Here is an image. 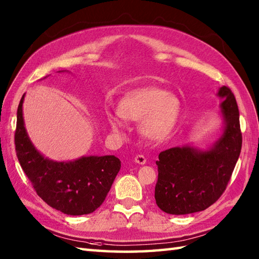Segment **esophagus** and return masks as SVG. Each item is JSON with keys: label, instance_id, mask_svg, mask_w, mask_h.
I'll list each match as a JSON object with an SVG mask.
<instances>
[{"label": "esophagus", "instance_id": "1", "mask_svg": "<svg viewBox=\"0 0 259 259\" xmlns=\"http://www.w3.org/2000/svg\"><path fill=\"white\" fill-rule=\"evenodd\" d=\"M135 161L137 163H139V164H145L146 161H147V159H146V157L144 155H137L135 157Z\"/></svg>", "mask_w": 259, "mask_h": 259}]
</instances>
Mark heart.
I'll return each mask as SVG.
<instances>
[{
	"label": "heart",
	"mask_w": 259,
	"mask_h": 259,
	"mask_svg": "<svg viewBox=\"0 0 259 259\" xmlns=\"http://www.w3.org/2000/svg\"><path fill=\"white\" fill-rule=\"evenodd\" d=\"M180 110L178 99L157 87H142L129 92L120 102L119 112L110 114L114 130L123 126V119L141 120V131L151 140H162L171 133Z\"/></svg>",
	"instance_id": "obj_1"
}]
</instances>
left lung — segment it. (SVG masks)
<instances>
[{
	"mask_svg": "<svg viewBox=\"0 0 259 259\" xmlns=\"http://www.w3.org/2000/svg\"><path fill=\"white\" fill-rule=\"evenodd\" d=\"M218 96L225 100L221 107L226 126L213 148L200 151L176 147L159 153L155 199L164 212L187 214L205 210L227 188L240 155L243 136L234 93L224 85Z\"/></svg>",
	"mask_w": 259,
	"mask_h": 259,
	"instance_id": "1",
	"label": "left lung"
}]
</instances>
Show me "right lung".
Masks as SVG:
<instances>
[{"label":"right lung","instance_id":"1","mask_svg":"<svg viewBox=\"0 0 259 259\" xmlns=\"http://www.w3.org/2000/svg\"><path fill=\"white\" fill-rule=\"evenodd\" d=\"M21 98L16 115V156L36 195L63 213H91L102 205L118 175L121 161L114 156L82 157L75 161L56 162L33 147L24 128Z\"/></svg>","mask_w":259,"mask_h":259}]
</instances>
